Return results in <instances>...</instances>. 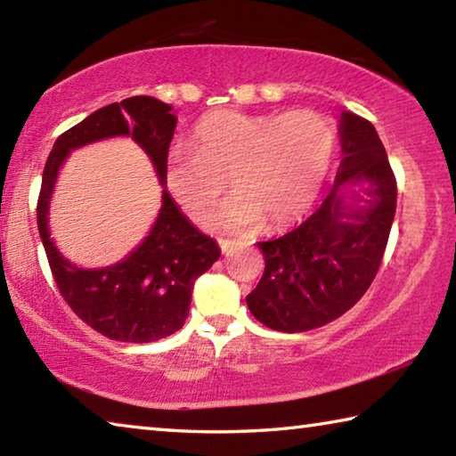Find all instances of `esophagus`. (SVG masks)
<instances>
[{
  "mask_svg": "<svg viewBox=\"0 0 456 456\" xmlns=\"http://www.w3.org/2000/svg\"><path fill=\"white\" fill-rule=\"evenodd\" d=\"M219 247L225 256H229V253L233 251V241H229V239H219Z\"/></svg>",
  "mask_w": 456,
  "mask_h": 456,
  "instance_id": "esophagus-1",
  "label": "esophagus"
}]
</instances>
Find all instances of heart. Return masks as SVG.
Returning <instances> with one entry per match:
<instances>
[{"instance_id":"b5f03b06","label":"heart","mask_w":456,"mask_h":456,"mask_svg":"<svg viewBox=\"0 0 456 456\" xmlns=\"http://www.w3.org/2000/svg\"><path fill=\"white\" fill-rule=\"evenodd\" d=\"M336 157V130L318 110L245 114L217 110L195 128L191 149L167 154L165 183L192 221L225 229H283L312 209Z\"/></svg>"}]
</instances>
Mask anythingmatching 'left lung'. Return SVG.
Returning <instances> with one entry per match:
<instances>
[{
  "instance_id": "1",
  "label": "left lung",
  "mask_w": 456,
  "mask_h": 456,
  "mask_svg": "<svg viewBox=\"0 0 456 456\" xmlns=\"http://www.w3.org/2000/svg\"><path fill=\"white\" fill-rule=\"evenodd\" d=\"M334 187L320 209L297 229L259 241L265 272L247 296L257 322L277 331L326 326L364 296L374 281L396 213V179L372 122L342 112ZM358 186L364 206H350L345 191Z\"/></svg>"
}]
</instances>
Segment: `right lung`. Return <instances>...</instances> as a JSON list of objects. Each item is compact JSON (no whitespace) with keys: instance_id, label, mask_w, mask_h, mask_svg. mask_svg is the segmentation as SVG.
Returning a JSON list of instances; mask_svg holds the SVG:
<instances>
[{"instance_id":"add662e5","label":"right lung","mask_w":456,"mask_h":456,"mask_svg":"<svg viewBox=\"0 0 456 456\" xmlns=\"http://www.w3.org/2000/svg\"><path fill=\"white\" fill-rule=\"evenodd\" d=\"M173 108L151 96H133L92 112L53 142L44 167L37 229L53 280L66 304L92 330L117 342L146 344L183 328L195 280L219 259L221 249L181 213L163 189V207L144 241L118 264L82 269L50 239L48 209L58 171L68 154L110 136H133L149 154L160 184L176 118Z\"/></svg>"}]
</instances>
